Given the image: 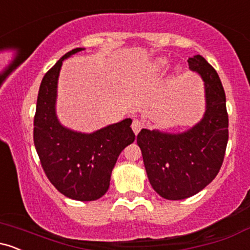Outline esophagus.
I'll list each match as a JSON object with an SVG mask.
<instances>
[{
	"label": "esophagus",
	"instance_id": "34e87169",
	"mask_svg": "<svg viewBox=\"0 0 250 250\" xmlns=\"http://www.w3.org/2000/svg\"><path fill=\"white\" fill-rule=\"evenodd\" d=\"M142 127H143V123L141 121H139V120H134L133 123H131V129H133L135 135L140 133V130H141Z\"/></svg>",
	"mask_w": 250,
	"mask_h": 250
}]
</instances>
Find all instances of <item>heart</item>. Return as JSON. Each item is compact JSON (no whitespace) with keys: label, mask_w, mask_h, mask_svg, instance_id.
I'll list each match as a JSON object with an SVG mask.
<instances>
[{"label":"heart","mask_w":250,"mask_h":250,"mask_svg":"<svg viewBox=\"0 0 250 250\" xmlns=\"http://www.w3.org/2000/svg\"><path fill=\"white\" fill-rule=\"evenodd\" d=\"M168 64H169L168 59H166V57H157V59H155L154 62L151 63V70L156 71V73H160V71L165 70Z\"/></svg>","instance_id":"heart-1"}]
</instances>
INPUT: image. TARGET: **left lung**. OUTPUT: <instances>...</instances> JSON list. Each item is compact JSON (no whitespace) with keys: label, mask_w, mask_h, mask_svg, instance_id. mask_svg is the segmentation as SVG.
Returning <instances> with one entry per match:
<instances>
[{"label":"left lung","mask_w":250,"mask_h":250,"mask_svg":"<svg viewBox=\"0 0 250 250\" xmlns=\"http://www.w3.org/2000/svg\"><path fill=\"white\" fill-rule=\"evenodd\" d=\"M189 69L205 82L206 111L199 123L177 134L142 129L137 145L151 187L167 200H183L216 177L228 142L226 94L216 70L205 57L188 59Z\"/></svg>","instance_id":"1"}]
</instances>
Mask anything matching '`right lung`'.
Returning <instances> with one entry per match:
<instances>
[{"label":"right lung","mask_w":250,"mask_h":250,"mask_svg":"<svg viewBox=\"0 0 250 250\" xmlns=\"http://www.w3.org/2000/svg\"><path fill=\"white\" fill-rule=\"evenodd\" d=\"M81 50L75 48L63 55L42 79L34 117V145L43 170L60 193L76 201H95L107 193L117 157L134 142L135 134L131 119L90 134L60 123L56 97L62 62Z\"/></svg>","instance_id":"1"}]
</instances>
